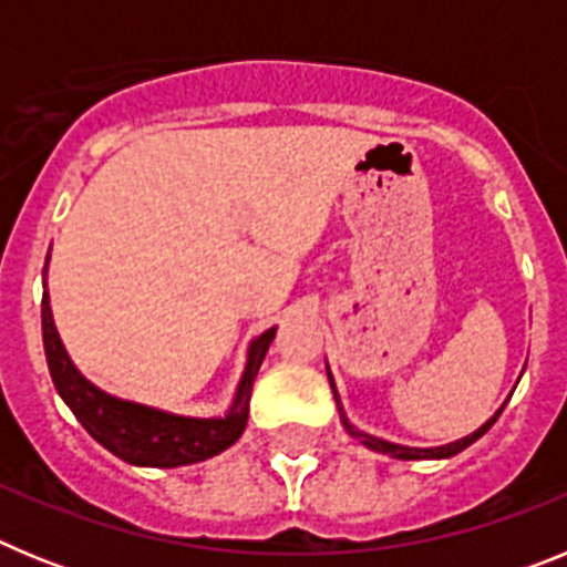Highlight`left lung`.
Masks as SVG:
<instances>
[{
  "label": "left lung",
  "instance_id": "1",
  "mask_svg": "<svg viewBox=\"0 0 567 567\" xmlns=\"http://www.w3.org/2000/svg\"><path fill=\"white\" fill-rule=\"evenodd\" d=\"M329 385H332V392H334V380H332V374H329ZM334 400H338V392H334ZM338 409H340V400H338ZM499 414H503V409H499V412L494 414V417H491L488 423H485V425H480L477 432H474V434H468V437H463V440H457V443L440 445V449H409V445L385 443V440H380V437H372V434L360 432V429H354V425L349 423V420H346L343 409H340V420H343L346 432L352 434L354 440H360V443H363L365 449H372V452H380V454H389V457H394V460H445V457H454V454H460V452H463V449H468V445L474 443V440H480V437H483V434L488 432L491 425L497 423V417H499Z\"/></svg>",
  "mask_w": 567,
  "mask_h": 567
}]
</instances>
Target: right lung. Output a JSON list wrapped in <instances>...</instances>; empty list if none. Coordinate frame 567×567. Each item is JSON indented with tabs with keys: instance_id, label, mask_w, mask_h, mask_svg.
<instances>
[{
	"instance_id": "right-lung-1",
	"label": "right lung",
	"mask_w": 567,
	"mask_h": 567,
	"mask_svg": "<svg viewBox=\"0 0 567 567\" xmlns=\"http://www.w3.org/2000/svg\"><path fill=\"white\" fill-rule=\"evenodd\" d=\"M42 338L53 385H56V392L62 394L64 403L70 405V412L76 414L79 423L87 429L90 437L130 465L175 468V465L202 463V460L215 457L244 434L255 374H258L264 354L272 343L275 329H267L249 346L247 369H244V378H240L227 417L209 420L158 412V409H150V405L113 398V394L87 383L79 374L76 365L70 363L62 340H59L53 315H50L48 292L42 298Z\"/></svg>"
}]
</instances>
